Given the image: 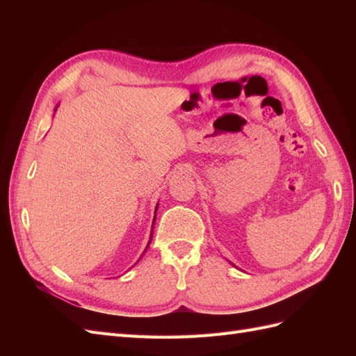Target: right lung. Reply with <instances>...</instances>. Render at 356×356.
Listing matches in <instances>:
<instances>
[{
    "label": "right lung",
    "instance_id": "add662e5",
    "mask_svg": "<svg viewBox=\"0 0 356 356\" xmlns=\"http://www.w3.org/2000/svg\"><path fill=\"white\" fill-rule=\"evenodd\" d=\"M156 211H157V208H156ZM154 218H156V217H154Z\"/></svg>",
    "mask_w": 356,
    "mask_h": 356
}]
</instances>
